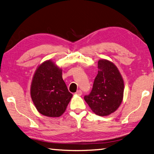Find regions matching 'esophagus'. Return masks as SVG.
Masks as SVG:
<instances>
[{
  "label": "esophagus",
  "instance_id": "1",
  "mask_svg": "<svg viewBox=\"0 0 154 154\" xmlns=\"http://www.w3.org/2000/svg\"><path fill=\"white\" fill-rule=\"evenodd\" d=\"M75 93H76V94L78 95H82V91H81V90H78V91Z\"/></svg>",
  "mask_w": 154,
  "mask_h": 154
}]
</instances>
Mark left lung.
<instances>
[{"mask_svg":"<svg viewBox=\"0 0 154 154\" xmlns=\"http://www.w3.org/2000/svg\"><path fill=\"white\" fill-rule=\"evenodd\" d=\"M98 68L91 91L85 95L84 99L95 114L105 116L119 107L123 100L124 83L113 63L105 59L99 60Z\"/></svg>","mask_w":154,"mask_h":154,"instance_id":"1","label":"left lung"}]
</instances>
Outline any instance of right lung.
<instances>
[{"mask_svg":"<svg viewBox=\"0 0 154 154\" xmlns=\"http://www.w3.org/2000/svg\"><path fill=\"white\" fill-rule=\"evenodd\" d=\"M31 95L38 112L51 117L61 116L73 96L63 79L62 70L50 60L36 70Z\"/></svg>","mask_w":154,"mask_h":154,"instance_id":"add662e5","label":"right lung"}]
</instances>
